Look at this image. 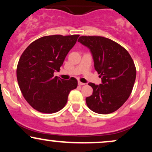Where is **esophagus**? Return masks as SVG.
<instances>
[{
    "label": "esophagus",
    "instance_id": "1",
    "mask_svg": "<svg viewBox=\"0 0 152 152\" xmlns=\"http://www.w3.org/2000/svg\"><path fill=\"white\" fill-rule=\"evenodd\" d=\"M78 85H79V86H83V85H85V83H82V82H81V81H78Z\"/></svg>",
    "mask_w": 152,
    "mask_h": 152
}]
</instances>
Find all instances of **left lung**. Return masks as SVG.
<instances>
[{"label":"left lung","mask_w":152,"mask_h":152,"mask_svg":"<svg viewBox=\"0 0 152 152\" xmlns=\"http://www.w3.org/2000/svg\"><path fill=\"white\" fill-rule=\"evenodd\" d=\"M78 42L88 47L93 55L94 68L102 83H89L93 94L86 97L87 106L94 112H114L129 97L137 75L136 66L129 52L112 40L102 36H81Z\"/></svg>","instance_id":"obj_1"}]
</instances>
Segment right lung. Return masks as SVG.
<instances>
[{
  "instance_id": "right-lung-1",
  "label": "right lung",
  "mask_w": 152,
  "mask_h": 152,
  "mask_svg": "<svg viewBox=\"0 0 152 152\" xmlns=\"http://www.w3.org/2000/svg\"><path fill=\"white\" fill-rule=\"evenodd\" d=\"M79 35H53L34 41L23 52L17 65L18 86L24 99L36 111L53 114L65 106L68 96L78 86L75 78L53 76Z\"/></svg>"
}]
</instances>
